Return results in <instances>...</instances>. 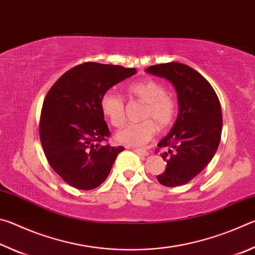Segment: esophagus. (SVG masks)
Wrapping results in <instances>:
<instances>
[{
    "instance_id": "esophagus-1",
    "label": "esophagus",
    "mask_w": 255,
    "mask_h": 255,
    "mask_svg": "<svg viewBox=\"0 0 255 255\" xmlns=\"http://www.w3.org/2000/svg\"><path fill=\"white\" fill-rule=\"evenodd\" d=\"M131 149L135 153H137L138 155H140V156H147V155L149 154L147 150H145V149H140V148H131Z\"/></svg>"
}]
</instances>
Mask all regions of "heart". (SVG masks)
<instances>
[{
    "label": "heart",
    "instance_id": "heart-1",
    "mask_svg": "<svg viewBox=\"0 0 255 255\" xmlns=\"http://www.w3.org/2000/svg\"><path fill=\"white\" fill-rule=\"evenodd\" d=\"M131 97L145 103L139 123H132L116 133V139L120 144L128 146H141L147 143L159 129L170 127L176 115V102L166 93L164 86L157 81L144 80L128 86ZM100 107L106 117L114 127H122L126 122L125 102L123 97L115 90H108L102 94Z\"/></svg>",
    "mask_w": 255,
    "mask_h": 255
}]
</instances>
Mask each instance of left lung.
<instances>
[{
    "instance_id": "left-lung-1",
    "label": "left lung",
    "mask_w": 255,
    "mask_h": 255,
    "mask_svg": "<svg viewBox=\"0 0 255 255\" xmlns=\"http://www.w3.org/2000/svg\"><path fill=\"white\" fill-rule=\"evenodd\" d=\"M145 71L171 82L178 94V118L157 144L169 148L161 154L166 169L157 180L165 187L185 184L208 165L218 148L223 128L221 103L209 82L184 64H158Z\"/></svg>"
}]
</instances>
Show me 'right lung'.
Masks as SVG:
<instances>
[{"mask_svg": "<svg viewBox=\"0 0 255 255\" xmlns=\"http://www.w3.org/2000/svg\"><path fill=\"white\" fill-rule=\"evenodd\" d=\"M136 72L84 63L60 76L47 93L39 126L42 149L53 170L72 187H99L125 149L100 144L110 135L100 100L106 91Z\"/></svg>", "mask_w": 255, "mask_h": 255, "instance_id": "add662e5", "label": "right lung"}]
</instances>
